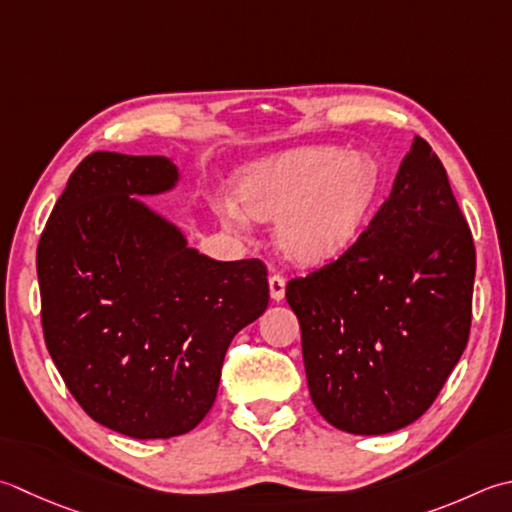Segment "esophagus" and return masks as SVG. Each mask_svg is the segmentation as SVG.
Masks as SVG:
<instances>
[{
    "label": "esophagus",
    "mask_w": 512,
    "mask_h": 512,
    "mask_svg": "<svg viewBox=\"0 0 512 512\" xmlns=\"http://www.w3.org/2000/svg\"><path fill=\"white\" fill-rule=\"evenodd\" d=\"M268 286H270V297L275 299V302H279V299H284V293H286V277L279 275V273H273L268 277Z\"/></svg>",
    "instance_id": "esophagus-1"
}]
</instances>
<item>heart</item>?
I'll list each match as a JSON object with an SVG mask.
<instances>
[{
	"label": "heart",
	"instance_id": "heart-1",
	"mask_svg": "<svg viewBox=\"0 0 512 512\" xmlns=\"http://www.w3.org/2000/svg\"><path fill=\"white\" fill-rule=\"evenodd\" d=\"M375 166L364 155L304 148L257 164L239 179L237 202L257 219H277V242L299 262L339 253L366 215ZM233 202L219 206L226 228L244 233L248 217Z\"/></svg>",
	"mask_w": 512,
	"mask_h": 512
}]
</instances>
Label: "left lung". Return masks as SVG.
I'll return each instance as SVG.
<instances>
[{"mask_svg":"<svg viewBox=\"0 0 512 512\" xmlns=\"http://www.w3.org/2000/svg\"><path fill=\"white\" fill-rule=\"evenodd\" d=\"M475 244L444 164L413 139L393 193L342 255L286 284L313 404L353 435L413 424L462 357Z\"/></svg>","mask_w":512,"mask_h":512,"instance_id":"left-lung-1","label":"left lung"}]
</instances>
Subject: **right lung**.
Instances as JSON below:
<instances>
[{"label":"right lung","instance_id":"1","mask_svg":"<svg viewBox=\"0 0 512 512\" xmlns=\"http://www.w3.org/2000/svg\"><path fill=\"white\" fill-rule=\"evenodd\" d=\"M166 157L90 153L37 246L42 328L70 395L135 439L193 430L233 337L268 306L262 259L215 262L130 195L175 186Z\"/></svg>","mask_w":512,"mask_h":512}]
</instances>
